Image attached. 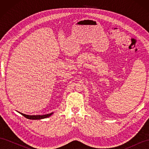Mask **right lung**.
Returning a JSON list of instances; mask_svg holds the SVG:
<instances>
[{"label":"right lung","mask_w":149,"mask_h":149,"mask_svg":"<svg viewBox=\"0 0 149 149\" xmlns=\"http://www.w3.org/2000/svg\"><path fill=\"white\" fill-rule=\"evenodd\" d=\"M19 113L21 114L22 116H24L25 118H27L29 119H31V120H40V119H45V118H48L50 116H52L53 112H52V113H49V114H45V115H35V116H30V115H26L25 114L22 113V112H20L19 111H17Z\"/></svg>","instance_id":"1"}]
</instances>
